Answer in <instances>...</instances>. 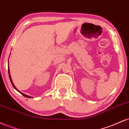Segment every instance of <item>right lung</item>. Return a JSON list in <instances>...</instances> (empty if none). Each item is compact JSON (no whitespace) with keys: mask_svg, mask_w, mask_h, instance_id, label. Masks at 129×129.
Returning <instances> with one entry per match:
<instances>
[{"mask_svg":"<svg viewBox=\"0 0 129 129\" xmlns=\"http://www.w3.org/2000/svg\"><path fill=\"white\" fill-rule=\"evenodd\" d=\"M8 73H9V78H10V81H11V84H12V85H13V87H14V88H15V89L17 90V91H18L19 93H21V94H22V95L23 96H24L25 97H26V98H31V96H28V95H26V94H24V93H22V92H20V91H19V90H18L17 89V88H16V87L14 86V84H13V81H12V79H11V75H10V69H9V67H8Z\"/></svg>","mask_w":129,"mask_h":129,"instance_id":"obj_1","label":"right lung"}]
</instances>
